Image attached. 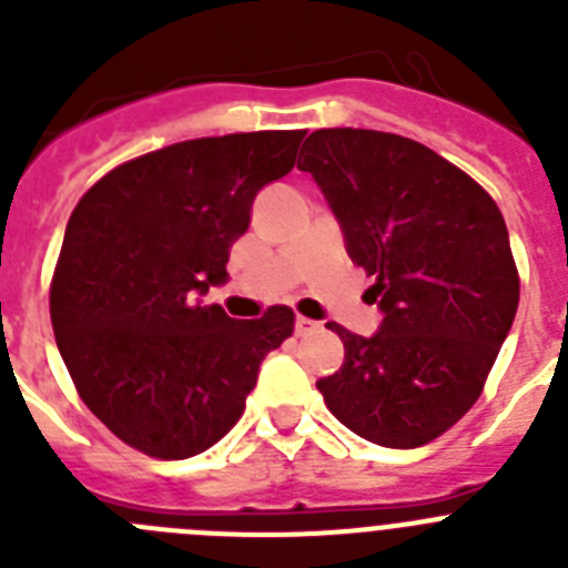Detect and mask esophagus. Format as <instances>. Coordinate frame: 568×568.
<instances>
[{
	"mask_svg": "<svg viewBox=\"0 0 568 568\" xmlns=\"http://www.w3.org/2000/svg\"><path fill=\"white\" fill-rule=\"evenodd\" d=\"M318 327H321L318 321L307 318V315H298V318H295V333L298 335H310V333H315Z\"/></svg>",
	"mask_w": 568,
	"mask_h": 568,
	"instance_id": "obj_1",
	"label": "esophagus"
}]
</instances>
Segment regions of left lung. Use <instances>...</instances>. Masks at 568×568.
<instances>
[{
    "label": "left lung",
    "mask_w": 568,
    "mask_h": 568,
    "mask_svg": "<svg viewBox=\"0 0 568 568\" xmlns=\"http://www.w3.org/2000/svg\"><path fill=\"white\" fill-rule=\"evenodd\" d=\"M301 155L384 310L373 338L329 321L344 364L315 386L361 438L429 444L480 398L518 313L504 215L471 175L404 135L324 128Z\"/></svg>",
    "instance_id": "1"
}]
</instances>
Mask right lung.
<instances>
[{
    "label": "right lung",
    "instance_id": "obj_1",
    "mask_svg": "<svg viewBox=\"0 0 568 568\" xmlns=\"http://www.w3.org/2000/svg\"><path fill=\"white\" fill-rule=\"evenodd\" d=\"M307 130L190 139L102 175L70 213L50 321L79 398L110 433L162 460L199 455L244 413L264 355L295 315L235 321L199 304L227 278L253 199L287 175Z\"/></svg>",
    "mask_w": 568,
    "mask_h": 568
}]
</instances>
